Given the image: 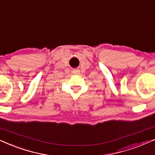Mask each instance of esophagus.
Masks as SVG:
<instances>
[{
    "label": "esophagus",
    "instance_id": "1",
    "mask_svg": "<svg viewBox=\"0 0 155 155\" xmlns=\"http://www.w3.org/2000/svg\"><path fill=\"white\" fill-rule=\"evenodd\" d=\"M73 73L75 74V75H78V74H80V70H74L73 71Z\"/></svg>",
    "mask_w": 155,
    "mask_h": 155
}]
</instances>
